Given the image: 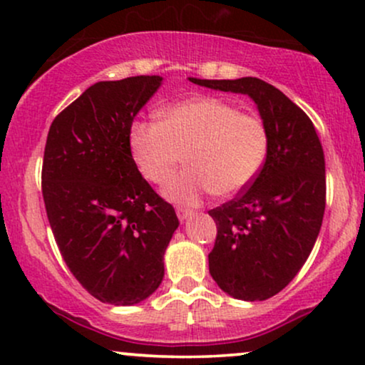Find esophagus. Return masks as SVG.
<instances>
[{"instance_id": "1", "label": "esophagus", "mask_w": 365, "mask_h": 365, "mask_svg": "<svg viewBox=\"0 0 365 365\" xmlns=\"http://www.w3.org/2000/svg\"><path fill=\"white\" fill-rule=\"evenodd\" d=\"M177 216H178V220L182 221H187L188 217L192 216V211H188V209H183V207H177Z\"/></svg>"}]
</instances>
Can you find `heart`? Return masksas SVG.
<instances>
[{
    "mask_svg": "<svg viewBox=\"0 0 365 365\" xmlns=\"http://www.w3.org/2000/svg\"><path fill=\"white\" fill-rule=\"evenodd\" d=\"M130 153L142 177L168 182L185 154L188 168L163 188L180 206H197L209 194L232 197L259 177L269 156L271 135L262 118L235 104L199 96L171 104L161 121H133Z\"/></svg>",
    "mask_w": 365,
    "mask_h": 365,
    "instance_id": "1",
    "label": "heart"
}]
</instances>
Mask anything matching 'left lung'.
Instances as JSON below:
<instances>
[{
	"mask_svg": "<svg viewBox=\"0 0 365 365\" xmlns=\"http://www.w3.org/2000/svg\"><path fill=\"white\" fill-rule=\"evenodd\" d=\"M197 86L247 94L271 135L259 177L237 199L211 209L216 221L209 273L238 300L282 292L307 261L326 207L324 153L311 118L282 91L255 77L202 81Z\"/></svg>",
	"mask_w": 365,
	"mask_h": 365,
	"instance_id": "left-lung-1",
	"label": "left lung"
}]
</instances>
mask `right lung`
I'll list each match as a JSON object with an SVG mask.
<instances>
[{
	"label": "right lung",
	"mask_w": 365,
	"mask_h": 365,
	"mask_svg": "<svg viewBox=\"0 0 365 365\" xmlns=\"http://www.w3.org/2000/svg\"><path fill=\"white\" fill-rule=\"evenodd\" d=\"M139 75L91 86L49 127L43 197L54 240L78 283L104 304L133 305L158 290L178 217L142 178L128 133L161 86Z\"/></svg>",
	"instance_id": "right-lung-1"
}]
</instances>
